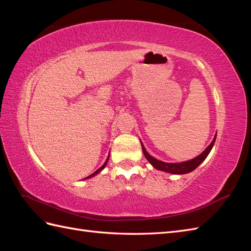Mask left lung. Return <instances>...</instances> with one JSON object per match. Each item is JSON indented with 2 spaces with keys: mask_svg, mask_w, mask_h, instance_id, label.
Returning <instances> with one entry per match:
<instances>
[{
  "mask_svg": "<svg viewBox=\"0 0 251 251\" xmlns=\"http://www.w3.org/2000/svg\"><path fill=\"white\" fill-rule=\"evenodd\" d=\"M215 141H216V136H215L214 140H212V142L209 144V146L206 149H205V151H203L201 155L192 159V160L181 162V163H165L163 161L157 160L156 158L149 155V153L146 151V149H144L142 143H141V146H142V151H143L144 156H146V158L148 159V161L151 165H153L155 169H157L159 171H164V172H168V173H172V174L182 175V174L191 173V172H193L194 170L198 168V166L205 160V158H206L207 155L209 154V151L212 149V146H214Z\"/></svg>",
  "mask_w": 251,
  "mask_h": 251,
  "instance_id": "8db88e82",
  "label": "left lung"
}]
</instances>
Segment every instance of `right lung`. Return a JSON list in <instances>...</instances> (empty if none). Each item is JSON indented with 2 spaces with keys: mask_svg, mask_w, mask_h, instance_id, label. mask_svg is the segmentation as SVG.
I'll use <instances>...</instances> for the list:
<instances>
[{
  "mask_svg": "<svg viewBox=\"0 0 251 251\" xmlns=\"http://www.w3.org/2000/svg\"><path fill=\"white\" fill-rule=\"evenodd\" d=\"M109 156H110V155H109ZM108 160H109V157H108V159H107V161H105V162H104V164H103V165L101 166V168H100V169H98V170H97L96 172H94V173H93L92 175H90V176H88L87 178H91V177H93V176H95V175H97L98 173H100V172L101 170H103V169H104V166H105V165H107V163H108ZM87 178H85V179H87Z\"/></svg>",
  "mask_w": 251,
  "mask_h": 251,
  "instance_id": "obj_1",
  "label": "right lung"
}]
</instances>
